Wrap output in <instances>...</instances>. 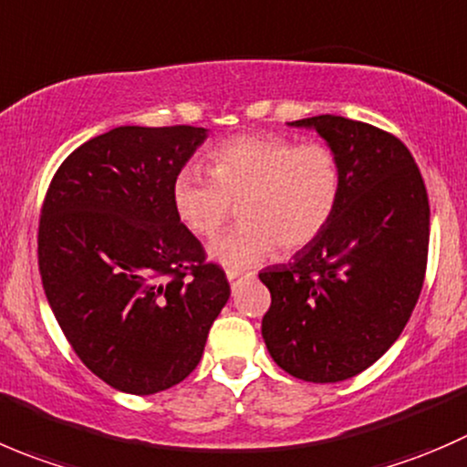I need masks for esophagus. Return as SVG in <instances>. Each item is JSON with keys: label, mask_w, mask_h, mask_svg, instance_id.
<instances>
[{"label": "esophagus", "mask_w": 467, "mask_h": 467, "mask_svg": "<svg viewBox=\"0 0 467 467\" xmlns=\"http://www.w3.org/2000/svg\"><path fill=\"white\" fill-rule=\"evenodd\" d=\"M238 276H243V272H240V270H227V279L232 281V284H234L235 279H238ZM244 276H254V272H247V275H244Z\"/></svg>", "instance_id": "obj_1"}]
</instances>
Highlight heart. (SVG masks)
I'll return each instance as SVG.
<instances>
[{
	"label": "heart",
	"mask_w": 467,
	"mask_h": 467,
	"mask_svg": "<svg viewBox=\"0 0 467 467\" xmlns=\"http://www.w3.org/2000/svg\"><path fill=\"white\" fill-rule=\"evenodd\" d=\"M211 179L183 168L172 182V206L183 227L213 238L238 206L243 223L213 243L211 256L232 270L299 252L329 227L340 192V159L327 142L249 133L209 154Z\"/></svg>",
	"instance_id": "b5f03b06"
}]
</instances>
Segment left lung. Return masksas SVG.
<instances>
[{
    "label": "left lung",
    "mask_w": 467,
    "mask_h": 467,
    "mask_svg": "<svg viewBox=\"0 0 467 467\" xmlns=\"http://www.w3.org/2000/svg\"><path fill=\"white\" fill-rule=\"evenodd\" d=\"M290 124L334 147L343 192L316 243L258 275L272 295L261 331L281 370L334 384L384 357L409 322L427 272L429 197L409 147L384 129L340 115Z\"/></svg>",
    "instance_id": "1"
}]
</instances>
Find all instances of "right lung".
<instances>
[{
	"label": "right lung",
	"mask_w": 467,
	"mask_h": 467,
	"mask_svg": "<svg viewBox=\"0 0 467 467\" xmlns=\"http://www.w3.org/2000/svg\"><path fill=\"white\" fill-rule=\"evenodd\" d=\"M206 129L118 127L54 174L38 223L45 295L83 366L131 395L186 379L229 281L172 206Z\"/></svg>",
	"instance_id": "add662e5"
}]
</instances>
